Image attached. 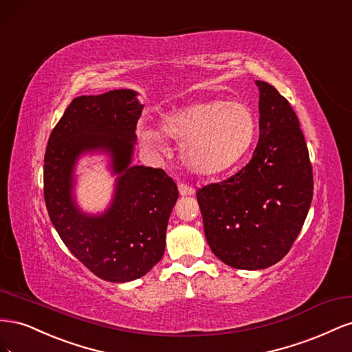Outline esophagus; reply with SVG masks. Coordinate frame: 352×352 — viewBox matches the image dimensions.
Segmentation results:
<instances>
[{
    "instance_id": "esophagus-1",
    "label": "esophagus",
    "mask_w": 352,
    "mask_h": 352,
    "mask_svg": "<svg viewBox=\"0 0 352 352\" xmlns=\"http://www.w3.org/2000/svg\"><path fill=\"white\" fill-rule=\"evenodd\" d=\"M179 188V194L182 197H186V195H194L195 194V189L192 186H189L186 184H179L177 185Z\"/></svg>"
}]
</instances>
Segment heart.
Masks as SVG:
<instances>
[{"label":"heart","mask_w":352,"mask_h":352,"mask_svg":"<svg viewBox=\"0 0 352 352\" xmlns=\"http://www.w3.org/2000/svg\"><path fill=\"white\" fill-rule=\"evenodd\" d=\"M163 132L184 144V162L192 172L217 175L248 150L255 133V117L242 101L198 102L164 119ZM138 135L146 146L158 148L160 136L151 127L141 126Z\"/></svg>","instance_id":"1"}]
</instances>
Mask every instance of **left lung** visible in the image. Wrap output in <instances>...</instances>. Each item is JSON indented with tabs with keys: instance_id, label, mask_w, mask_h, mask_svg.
<instances>
[{
	"instance_id": "left-lung-1",
	"label": "left lung",
	"mask_w": 352,
	"mask_h": 352,
	"mask_svg": "<svg viewBox=\"0 0 352 352\" xmlns=\"http://www.w3.org/2000/svg\"><path fill=\"white\" fill-rule=\"evenodd\" d=\"M260 89V138L247 166L197 190L212 254L230 267L258 270L291 250L313 199V167L291 104L267 82Z\"/></svg>"
}]
</instances>
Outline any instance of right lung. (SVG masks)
I'll use <instances>...</instances> for the list:
<instances>
[{
    "instance_id": "right-lung-1",
    "label": "right lung",
    "mask_w": 352,
    "mask_h": 352,
    "mask_svg": "<svg viewBox=\"0 0 352 352\" xmlns=\"http://www.w3.org/2000/svg\"><path fill=\"white\" fill-rule=\"evenodd\" d=\"M132 89L74 98L52 129L44 163V197L61 241L102 280L142 278L162 260L177 186L163 168L131 166L142 107ZM102 149L119 174L115 198L101 217L74 204L72 168L83 153Z\"/></svg>"
}]
</instances>
